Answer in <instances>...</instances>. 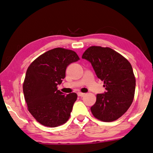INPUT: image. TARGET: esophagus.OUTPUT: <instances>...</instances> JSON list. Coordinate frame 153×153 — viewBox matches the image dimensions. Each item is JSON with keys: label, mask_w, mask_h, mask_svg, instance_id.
I'll return each instance as SVG.
<instances>
[{"label": "esophagus", "mask_w": 153, "mask_h": 153, "mask_svg": "<svg viewBox=\"0 0 153 153\" xmlns=\"http://www.w3.org/2000/svg\"><path fill=\"white\" fill-rule=\"evenodd\" d=\"M77 95L80 97H83L85 95V94L84 93H82V92H77Z\"/></svg>", "instance_id": "obj_1"}]
</instances>
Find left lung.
Returning a JSON list of instances; mask_svg holds the SVG:
<instances>
[{"instance_id":"1","label":"left lung","mask_w":153,"mask_h":153,"mask_svg":"<svg viewBox=\"0 0 153 153\" xmlns=\"http://www.w3.org/2000/svg\"><path fill=\"white\" fill-rule=\"evenodd\" d=\"M82 58L91 62L106 89L105 94L97 95L96 102L91 107L93 115L104 122L117 120L134 99L136 79L130 62L110 48L94 46L85 51Z\"/></svg>"}]
</instances>
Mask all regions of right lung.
I'll return each instance as SVG.
<instances>
[{
  "mask_svg": "<svg viewBox=\"0 0 153 153\" xmlns=\"http://www.w3.org/2000/svg\"><path fill=\"white\" fill-rule=\"evenodd\" d=\"M79 59L74 51L56 48L38 56L27 69L24 95L29 112L40 124L56 127L70 118L77 95H64L57 86L65 78L68 65Z\"/></svg>",
  "mask_w": 153,
  "mask_h": 153,
  "instance_id": "add662e5",
  "label": "right lung"
}]
</instances>
